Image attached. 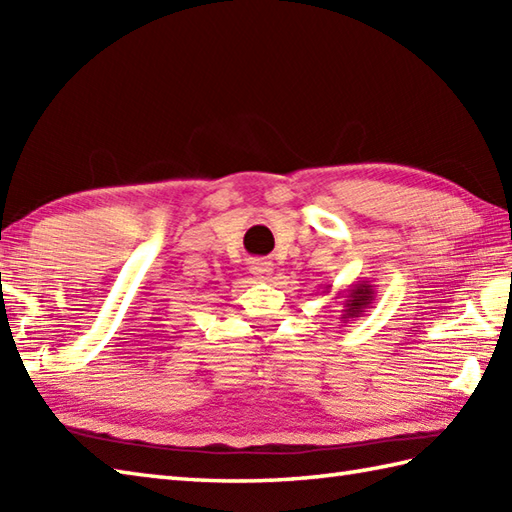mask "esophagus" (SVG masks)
Listing matches in <instances>:
<instances>
[{
    "instance_id": "1",
    "label": "esophagus",
    "mask_w": 512,
    "mask_h": 512,
    "mask_svg": "<svg viewBox=\"0 0 512 512\" xmlns=\"http://www.w3.org/2000/svg\"><path fill=\"white\" fill-rule=\"evenodd\" d=\"M248 268H250V273L262 281H270L275 275V264L270 262V259H250Z\"/></svg>"
}]
</instances>
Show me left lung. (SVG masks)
Returning <instances> with one entry per match:
<instances>
[{
  "label": "left lung",
  "instance_id": "obj_1",
  "mask_svg": "<svg viewBox=\"0 0 512 512\" xmlns=\"http://www.w3.org/2000/svg\"><path fill=\"white\" fill-rule=\"evenodd\" d=\"M330 288L332 286H325V292H330ZM339 295H341V292H339ZM374 297H376V292H374V286L369 284V281H356V284H352L350 290H345V301H343L345 310L341 314L343 323L361 317V314L374 303Z\"/></svg>",
  "mask_w": 512,
  "mask_h": 512
}]
</instances>
